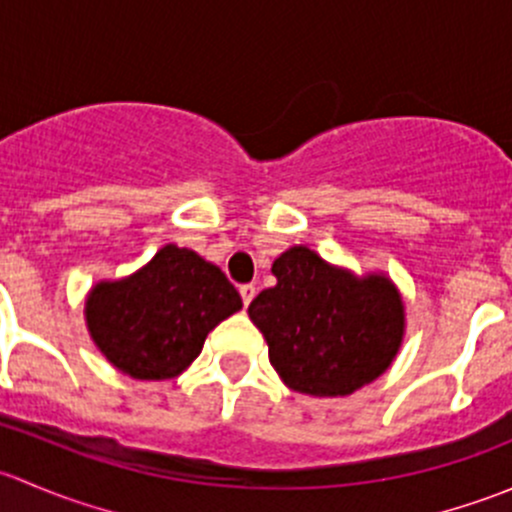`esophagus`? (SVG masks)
<instances>
[{"mask_svg": "<svg viewBox=\"0 0 512 512\" xmlns=\"http://www.w3.org/2000/svg\"><path fill=\"white\" fill-rule=\"evenodd\" d=\"M240 297H242V304H250L252 297H255V285H240Z\"/></svg>", "mask_w": 512, "mask_h": 512, "instance_id": "34e87169", "label": "esophagus"}]
</instances>
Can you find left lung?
<instances>
[{
  "instance_id": "1",
  "label": "left lung",
  "mask_w": 512,
  "mask_h": 512,
  "mask_svg": "<svg viewBox=\"0 0 512 512\" xmlns=\"http://www.w3.org/2000/svg\"><path fill=\"white\" fill-rule=\"evenodd\" d=\"M277 285L247 307L287 389L349 396L379 379L399 354L406 307L384 272L354 275L307 245L272 262Z\"/></svg>"
}]
</instances>
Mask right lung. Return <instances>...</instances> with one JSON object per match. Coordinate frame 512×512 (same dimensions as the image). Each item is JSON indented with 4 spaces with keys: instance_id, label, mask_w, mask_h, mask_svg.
<instances>
[{
    "instance_id": "right-lung-1",
    "label": "right lung",
    "mask_w": 512,
    "mask_h": 512,
    "mask_svg": "<svg viewBox=\"0 0 512 512\" xmlns=\"http://www.w3.org/2000/svg\"><path fill=\"white\" fill-rule=\"evenodd\" d=\"M242 299L225 272L188 247L165 245L121 280H103L86 297V329L121 374L163 381L183 374L205 337Z\"/></svg>"
}]
</instances>
